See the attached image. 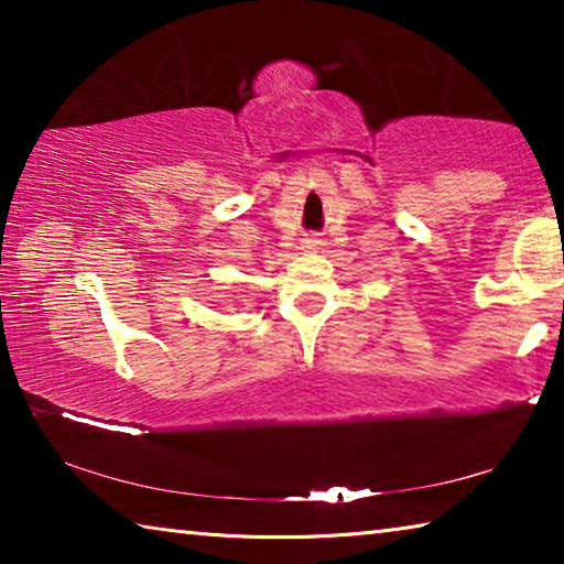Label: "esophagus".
Returning a JSON list of instances; mask_svg holds the SVG:
<instances>
[{
	"instance_id": "1",
	"label": "esophagus",
	"mask_w": 564,
	"mask_h": 564,
	"mask_svg": "<svg viewBox=\"0 0 564 564\" xmlns=\"http://www.w3.org/2000/svg\"><path fill=\"white\" fill-rule=\"evenodd\" d=\"M305 243H308V248H311V246H316L318 241H313V238H311V241H305Z\"/></svg>"
}]
</instances>
